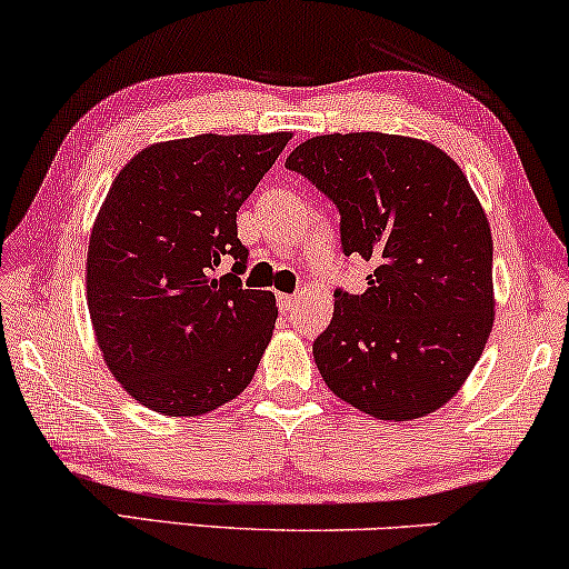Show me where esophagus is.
Here are the masks:
<instances>
[{
	"instance_id": "1",
	"label": "esophagus",
	"mask_w": 569,
	"mask_h": 569,
	"mask_svg": "<svg viewBox=\"0 0 569 569\" xmlns=\"http://www.w3.org/2000/svg\"><path fill=\"white\" fill-rule=\"evenodd\" d=\"M295 306H298V295H279V310L282 313H292Z\"/></svg>"
}]
</instances>
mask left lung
Here are the masks:
<instances>
[{
    "label": "left lung",
    "mask_w": 569,
    "mask_h": 569,
    "mask_svg": "<svg viewBox=\"0 0 569 569\" xmlns=\"http://www.w3.org/2000/svg\"><path fill=\"white\" fill-rule=\"evenodd\" d=\"M339 209L341 251L372 271L333 292L313 341L339 399L378 419H417L453 399L495 321L492 232L463 170L430 142L357 131L295 147L284 162Z\"/></svg>",
    "instance_id": "obj_1"
}]
</instances>
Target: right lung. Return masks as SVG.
Here are the masks:
<instances>
[{
	"label": "right lung",
	"mask_w": 569,
	"mask_h": 569,
	"mask_svg": "<svg viewBox=\"0 0 569 569\" xmlns=\"http://www.w3.org/2000/svg\"><path fill=\"white\" fill-rule=\"evenodd\" d=\"M290 137L173 139L116 176L92 224L88 308L106 365L147 409L199 417L251 383L277 300L240 282L236 217Z\"/></svg>",
	"instance_id": "1"
}]
</instances>
